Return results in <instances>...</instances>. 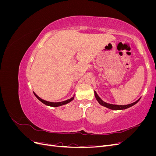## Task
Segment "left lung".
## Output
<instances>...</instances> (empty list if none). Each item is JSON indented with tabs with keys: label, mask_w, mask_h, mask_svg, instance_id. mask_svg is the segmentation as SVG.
Segmentation results:
<instances>
[{
	"label": "left lung",
	"mask_w": 156,
	"mask_h": 156,
	"mask_svg": "<svg viewBox=\"0 0 156 156\" xmlns=\"http://www.w3.org/2000/svg\"><path fill=\"white\" fill-rule=\"evenodd\" d=\"M94 95H95L96 99V100L98 101V102L100 103V104L103 107H105L108 108H110V109L112 110H123V109H126V108H127L129 107H131L132 106H133L134 105H135L136 103H137L139 100H140V98L139 100H136V101L130 103V104H127V105H115V104H111V103H106L105 101H103L100 98L98 95V94L96 93V92L94 90Z\"/></svg>",
	"instance_id": "obj_1"
}]
</instances>
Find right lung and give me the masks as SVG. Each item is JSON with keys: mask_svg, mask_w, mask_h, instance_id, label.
<instances>
[{"mask_svg": "<svg viewBox=\"0 0 156 156\" xmlns=\"http://www.w3.org/2000/svg\"><path fill=\"white\" fill-rule=\"evenodd\" d=\"M34 92V94L35 95V96L38 99V100L44 103V104L48 105V106H50V107H59V106H62V105H66L67 104V103L71 102L74 99V96H75V94H73V96L72 98H71L70 99H68V100H65V101H60V102H51V101H46V100H42L41 98H40L38 96L36 95V94Z\"/></svg>", "mask_w": 156, "mask_h": 156, "instance_id": "obj_1", "label": "right lung"}]
</instances>
